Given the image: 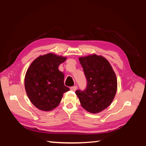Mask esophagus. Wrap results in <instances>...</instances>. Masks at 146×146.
<instances>
[{
	"label": "esophagus",
	"instance_id": "34e87169",
	"mask_svg": "<svg viewBox=\"0 0 146 146\" xmlns=\"http://www.w3.org/2000/svg\"><path fill=\"white\" fill-rule=\"evenodd\" d=\"M76 88H77L76 86H71V87H70V90L72 91H76Z\"/></svg>",
	"mask_w": 146,
	"mask_h": 146
}]
</instances>
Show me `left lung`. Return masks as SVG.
<instances>
[{"mask_svg": "<svg viewBox=\"0 0 146 146\" xmlns=\"http://www.w3.org/2000/svg\"><path fill=\"white\" fill-rule=\"evenodd\" d=\"M87 87L85 91L76 90L82 107L92 113L107 108L113 102L117 90V80L114 71L106 58L96 54L80 57Z\"/></svg>", "mask_w": 146, "mask_h": 146, "instance_id": "obj_1", "label": "left lung"}]
</instances>
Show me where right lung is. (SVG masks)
<instances>
[{
    "mask_svg": "<svg viewBox=\"0 0 146 146\" xmlns=\"http://www.w3.org/2000/svg\"><path fill=\"white\" fill-rule=\"evenodd\" d=\"M66 56L54 53L39 56L27 69L24 86L27 97L39 110L49 111L60 104L63 94L70 90L64 86V75L58 69Z\"/></svg>",
    "mask_w": 146,
    "mask_h": 146,
    "instance_id": "obj_1",
    "label": "right lung"
}]
</instances>
